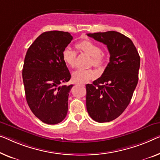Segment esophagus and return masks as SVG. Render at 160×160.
<instances>
[{"mask_svg":"<svg viewBox=\"0 0 160 160\" xmlns=\"http://www.w3.org/2000/svg\"><path fill=\"white\" fill-rule=\"evenodd\" d=\"M77 85H81V86H85L84 85H82V84H79V83H77Z\"/></svg>","mask_w":160,"mask_h":160,"instance_id":"1","label":"esophagus"}]
</instances>
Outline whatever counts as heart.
<instances>
[{
    "instance_id": "1",
    "label": "heart",
    "mask_w": 160,
    "mask_h": 160,
    "mask_svg": "<svg viewBox=\"0 0 160 160\" xmlns=\"http://www.w3.org/2000/svg\"><path fill=\"white\" fill-rule=\"evenodd\" d=\"M77 49L81 52H84L92 57V63L96 67H100L103 65L104 57L103 52H101L100 47L90 40H82L76 44ZM75 51H74L70 47H67L63 49L62 53V57L64 62L67 66L70 68H74L76 59ZM98 76V72L93 69H87V70H75L72 73V79L75 82L78 83H85L88 81L94 79Z\"/></svg>"
}]
</instances>
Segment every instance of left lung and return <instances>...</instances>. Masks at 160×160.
<instances>
[{
	"label": "left lung",
	"mask_w": 160,
	"mask_h": 160,
	"mask_svg": "<svg viewBox=\"0 0 160 160\" xmlns=\"http://www.w3.org/2000/svg\"><path fill=\"white\" fill-rule=\"evenodd\" d=\"M107 46L110 62L101 77L86 85V107L99 123L118 118L129 104L139 80L140 57L129 38L109 31L88 34Z\"/></svg>",
	"instance_id": "8db88e82"
}]
</instances>
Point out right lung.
<instances>
[{
    "instance_id": "obj_1",
    "label": "right lung",
    "mask_w": 160,
    "mask_h": 160,
    "mask_svg": "<svg viewBox=\"0 0 160 160\" xmlns=\"http://www.w3.org/2000/svg\"><path fill=\"white\" fill-rule=\"evenodd\" d=\"M72 40L70 33H42L28 49L22 77L27 103L42 122L57 124L66 117L69 92L73 85H64L71 75L62 53Z\"/></svg>"
}]
</instances>
